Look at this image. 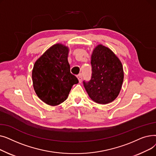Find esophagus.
Returning <instances> with one entry per match:
<instances>
[{
	"mask_svg": "<svg viewBox=\"0 0 156 156\" xmlns=\"http://www.w3.org/2000/svg\"><path fill=\"white\" fill-rule=\"evenodd\" d=\"M77 78H78V79L79 82L81 83V81H82V75H81V74H80V75H78L77 76Z\"/></svg>",
	"mask_w": 156,
	"mask_h": 156,
	"instance_id": "obj_1",
	"label": "esophagus"
}]
</instances>
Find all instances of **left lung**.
I'll list each match as a JSON object with an SVG mask.
<instances>
[{
  "mask_svg": "<svg viewBox=\"0 0 156 156\" xmlns=\"http://www.w3.org/2000/svg\"><path fill=\"white\" fill-rule=\"evenodd\" d=\"M92 78L83 85L90 99L100 104H107L118 96L124 79L122 65L111 49L97 45L91 55Z\"/></svg>",
  "mask_w": 156,
  "mask_h": 156,
  "instance_id": "left-lung-1",
  "label": "left lung"
}]
</instances>
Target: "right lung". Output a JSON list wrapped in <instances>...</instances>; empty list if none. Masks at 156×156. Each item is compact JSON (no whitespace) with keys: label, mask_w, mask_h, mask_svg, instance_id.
Returning a JSON list of instances; mask_svg holds the SVG:
<instances>
[{"label":"right lung","mask_w":156,"mask_h":156,"mask_svg":"<svg viewBox=\"0 0 156 156\" xmlns=\"http://www.w3.org/2000/svg\"><path fill=\"white\" fill-rule=\"evenodd\" d=\"M68 47L56 44L35 61L32 70L33 86L39 99L55 106L66 100L78 80L70 72Z\"/></svg>","instance_id":"add662e5"}]
</instances>
